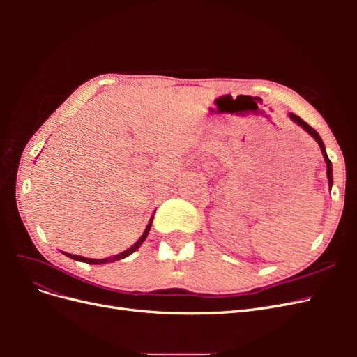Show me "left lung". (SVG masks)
Segmentation results:
<instances>
[{
	"label": "left lung",
	"mask_w": 357,
	"mask_h": 357,
	"mask_svg": "<svg viewBox=\"0 0 357 357\" xmlns=\"http://www.w3.org/2000/svg\"><path fill=\"white\" fill-rule=\"evenodd\" d=\"M289 117H290L291 121H294L295 123H298L302 129H304L305 132H308V134L317 142V144H319V147H320V150H321V155H323V158H325V162H326V174H328V181H329V189H332V185H333V178H332V162L329 160V158H328V155H326V147H325V144H323L320 135L317 134L316 129H312L307 122L302 121V119H301L299 116H296V114H294V113H289Z\"/></svg>",
	"instance_id": "8db88e82"
}]
</instances>
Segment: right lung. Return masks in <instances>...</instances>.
Listing matches in <instances>:
<instances>
[{
	"label": "right lung",
	"mask_w": 357,
	"mask_h": 357,
	"mask_svg": "<svg viewBox=\"0 0 357 357\" xmlns=\"http://www.w3.org/2000/svg\"><path fill=\"white\" fill-rule=\"evenodd\" d=\"M152 222H153V215H152V218H150L149 225H147V228H146V231L143 232V235L139 236V240H138L134 245L129 247L128 250H125V252H122V253H119V255H116V256H112V257H104V259H91V257H83V256L71 255V253H66V252H63V255L68 256V257H71V259H74V261L86 262V264H92V265H102V264H109V262H114V261H121V259L128 257L129 255H132L134 252H137L138 248H139V245H142V244L144 243V240L147 238V235H149L150 228H152Z\"/></svg>",
	"instance_id": "1"
}]
</instances>
